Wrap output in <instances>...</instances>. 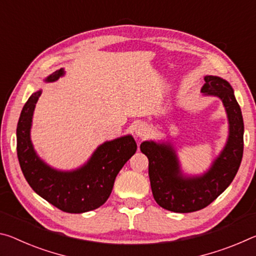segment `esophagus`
<instances>
[{
	"instance_id": "34e87169",
	"label": "esophagus",
	"mask_w": 256,
	"mask_h": 256,
	"mask_svg": "<svg viewBox=\"0 0 256 256\" xmlns=\"http://www.w3.org/2000/svg\"><path fill=\"white\" fill-rule=\"evenodd\" d=\"M134 132H136V136H138V138H144V136H148L149 128H148V125H146V124L140 123V124L136 125V128H134Z\"/></svg>"
}]
</instances>
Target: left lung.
I'll list each match as a JSON object with an SVG mask.
<instances>
[{"mask_svg": "<svg viewBox=\"0 0 256 256\" xmlns=\"http://www.w3.org/2000/svg\"><path fill=\"white\" fill-rule=\"evenodd\" d=\"M201 88L204 96L218 97L228 118L226 144L201 175H186L172 142L144 141L141 152L149 160V178L156 202L172 212L188 214L201 210L214 202L236 176L244 150V122L240 107L227 80L206 76Z\"/></svg>", "mask_w": 256, "mask_h": 256, "instance_id": "8db88e82", "label": "left lung"}]
</instances>
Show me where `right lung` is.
Returning <instances> with one entry per match:
<instances>
[{
    "mask_svg": "<svg viewBox=\"0 0 256 256\" xmlns=\"http://www.w3.org/2000/svg\"><path fill=\"white\" fill-rule=\"evenodd\" d=\"M64 74V68H60L45 82L58 81ZM40 94L42 90H37L29 97L16 126V152L24 178L38 196L64 212L84 214L97 209L110 198L116 176L136 154V140L128 134L106 141L82 166L72 170H56L37 154L30 136L34 110Z\"/></svg>",
    "mask_w": 256,
    "mask_h": 256,
    "instance_id": "right-lung-1",
    "label": "right lung"
}]
</instances>
